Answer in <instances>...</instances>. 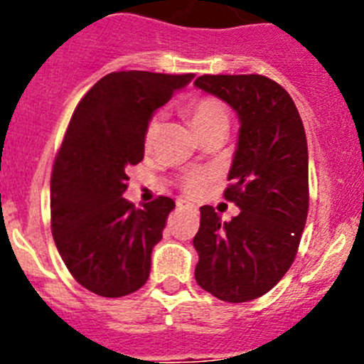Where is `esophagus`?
I'll list each match as a JSON object with an SVG mask.
<instances>
[{"instance_id": "1", "label": "esophagus", "mask_w": 364, "mask_h": 364, "mask_svg": "<svg viewBox=\"0 0 364 364\" xmlns=\"http://www.w3.org/2000/svg\"><path fill=\"white\" fill-rule=\"evenodd\" d=\"M176 208H178V210H182V211H197V208H195V205L189 204V202H186V200L176 202Z\"/></svg>"}]
</instances>
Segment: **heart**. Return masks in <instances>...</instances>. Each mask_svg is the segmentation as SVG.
Returning <instances> with one entry per match:
<instances>
[{"instance_id":"b5f03b06","label":"heart","mask_w":364,"mask_h":364,"mask_svg":"<svg viewBox=\"0 0 364 364\" xmlns=\"http://www.w3.org/2000/svg\"><path fill=\"white\" fill-rule=\"evenodd\" d=\"M186 112H188L189 120H191L193 127L197 129V133H204V131L217 127V125H228L230 117H228L226 105L222 104L220 100L211 98V96H200V98L191 100L186 105ZM160 124H162V117L154 114L147 124L146 129V147L149 149L156 140V134L160 131ZM205 182H208V175L205 173H191L184 178V189L189 195H197L204 189Z\"/></svg>"}]
</instances>
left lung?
Returning <instances> with one entry per match:
<instances>
[{"label":"left lung","instance_id":"left-lung-1","mask_svg":"<svg viewBox=\"0 0 364 364\" xmlns=\"http://www.w3.org/2000/svg\"><path fill=\"white\" fill-rule=\"evenodd\" d=\"M195 87L230 105L239 138L224 197L240 210L222 222L200 208L195 279L220 301L268 294L290 269L308 217V146L294 100L259 74H204Z\"/></svg>","mask_w":364,"mask_h":364}]
</instances>
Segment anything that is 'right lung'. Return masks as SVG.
Masks as SVG:
<instances>
[{"label": "right lung", "instance_id": "add662e5", "mask_svg": "<svg viewBox=\"0 0 364 364\" xmlns=\"http://www.w3.org/2000/svg\"><path fill=\"white\" fill-rule=\"evenodd\" d=\"M193 74L120 70L96 82L74 109L50 180L53 237L67 269L89 291L124 297L149 279L173 198L134 208L127 169L144 159L153 112Z\"/></svg>", "mask_w": 364, "mask_h": 364}]
</instances>
